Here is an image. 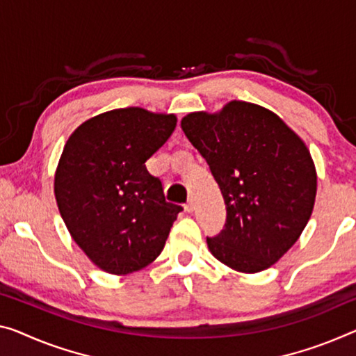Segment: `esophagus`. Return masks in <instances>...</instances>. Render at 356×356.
<instances>
[{
    "label": "esophagus",
    "instance_id": "1",
    "mask_svg": "<svg viewBox=\"0 0 356 356\" xmlns=\"http://www.w3.org/2000/svg\"><path fill=\"white\" fill-rule=\"evenodd\" d=\"M184 209H186V211H188V213H193L195 210V202L193 199L188 200V204L184 205Z\"/></svg>",
    "mask_w": 356,
    "mask_h": 356
}]
</instances>
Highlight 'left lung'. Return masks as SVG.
Wrapping results in <instances>:
<instances>
[{"mask_svg":"<svg viewBox=\"0 0 356 356\" xmlns=\"http://www.w3.org/2000/svg\"><path fill=\"white\" fill-rule=\"evenodd\" d=\"M183 132L205 157L226 204V224L207 245L245 273L270 267L298 242L316 195L307 146L275 113L229 102L215 114L189 113Z\"/></svg>","mask_w":356,"mask_h":356,"instance_id":"8db88e82","label":"left lung"}]
</instances>
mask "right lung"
Wrapping results in <instances>:
<instances>
[{
	"instance_id": "obj_1",
	"label": "right lung",
	"mask_w": 356,
	"mask_h": 356,
	"mask_svg": "<svg viewBox=\"0 0 356 356\" xmlns=\"http://www.w3.org/2000/svg\"><path fill=\"white\" fill-rule=\"evenodd\" d=\"M175 127V114L121 108L83 122L65 145L54 179L58 211L102 270L127 275L163 250L183 209L165 200L145 162Z\"/></svg>"
}]
</instances>
